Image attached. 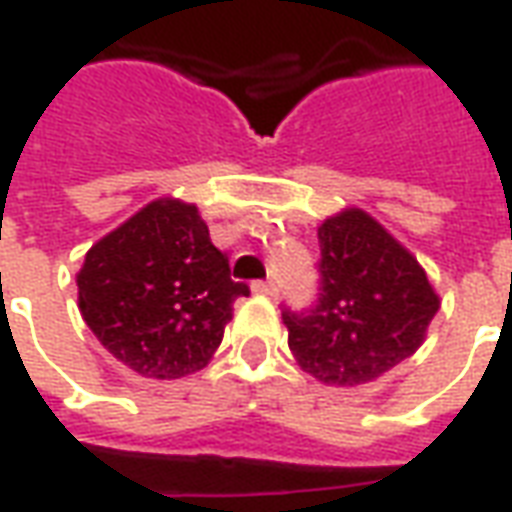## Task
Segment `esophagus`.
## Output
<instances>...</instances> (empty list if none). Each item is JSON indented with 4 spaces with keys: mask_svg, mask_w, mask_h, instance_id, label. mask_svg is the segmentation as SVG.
<instances>
[{
    "mask_svg": "<svg viewBox=\"0 0 512 512\" xmlns=\"http://www.w3.org/2000/svg\"><path fill=\"white\" fill-rule=\"evenodd\" d=\"M252 290H255V293H263V296H277L279 293V288L274 285V282H255Z\"/></svg>",
    "mask_w": 512,
    "mask_h": 512,
    "instance_id": "1",
    "label": "esophagus"
}]
</instances>
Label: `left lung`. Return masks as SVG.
<instances>
[{"mask_svg": "<svg viewBox=\"0 0 512 512\" xmlns=\"http://www.w3.org/2000/svg\"><path fill=\"white\" fill-rule=\"evenodd\" d=\"M318 244V304L282 312L290 351L323 384H370L425 343L439 293L417 257L362 208L329 216Z\"/></svg>", "mask_w": 512, "mask_h": 512, "instance_id": "8db88e82", "label": "left lung"}]
</instances>
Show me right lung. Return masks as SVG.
I'll return each instance as SVG.
<instances>
[{
	"instance_id": "1",
	"label": "right lung",
	"mask_w": 512,
	"mask_h": 512,
	"mask_svg": "<svg viewBox=\"0 0 512 512\" xmlns=\"http://www.w3.org/2000/svg\"><path fill=\"white\" fill-rule=\"evenodd\" d=\"M79 312L117 362L172 381L208 365L244 282L211 244L197 205L161 197L104 235L76 274Z\"/></svg>"
}]
</instances>
